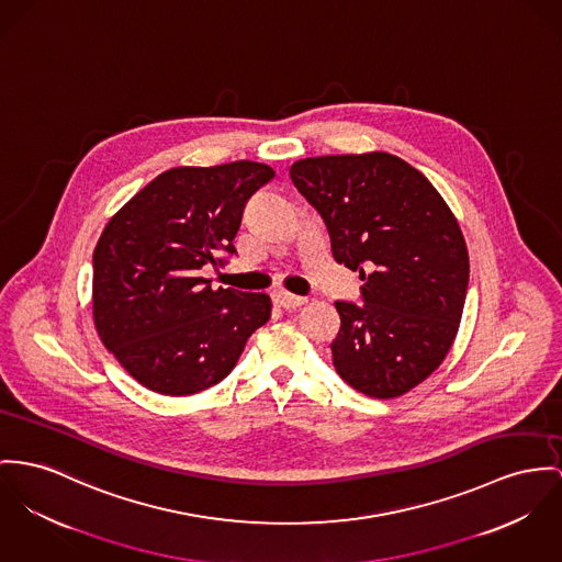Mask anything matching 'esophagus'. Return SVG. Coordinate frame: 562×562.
Segmentation results:
<instances>
[{
	"label": "esophagus",
	"instance_id": "1",
	"mask_svg": "<svg viewBox=\"0 0 562 562\" xmlns=\"http://www.w3.org/2000/svg\"><path fill=\"white\" fill-rule=\"evenodd\" d=\"M271 300H273V303H276L278 307H284V310H295V307H302L303 303L307 302L305 297L291 295V293H284V291L273 293V295H271Z\"/></svg>",
	"mask_w": 562,
	"mask_h": 562
}]
</instances>
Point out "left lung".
Returning a JSON list of instances; mask_svg holds the SVG:
<instances>
[{
    "label": "left lung",
    "instance_id": "obj_1",
    "mask_svg": "<svg viewBox=\"0 0 562 562\" xmlns=\"http://www.w3.org/2000/svg\"><path fill=\"white\" fill-rule=\"evenodd\" d=\"M291 179L323 217L336 262L366 282L363 305L334 303L336 372L370 397L408 393L445 361L462 321L471 265L458 217L387 151L303 158Z\"/></svg>",
    "mask_w": 562,
    "mask_h": 562
}]
</instances>
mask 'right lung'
Masks as SVG:
<instances>
[{
  "label": "right lung",
  "mask_w": 562,
  "mask_h": 562,
  "mask_svg": "<svg viewBox=\"0 0 562 562\" xmlns=\"http://www.w3.org/2000/svg\"><path fill=\"white\" fill-rule=\"evenodd\" d=\"M276 171L252 160L175 167L106 222L93 248L95 331L134 381L162 395L217 385L271 316L265 293L212 289L246 201Z\"/></svg>",
  "instance_id": "1"
}]
</instances>
